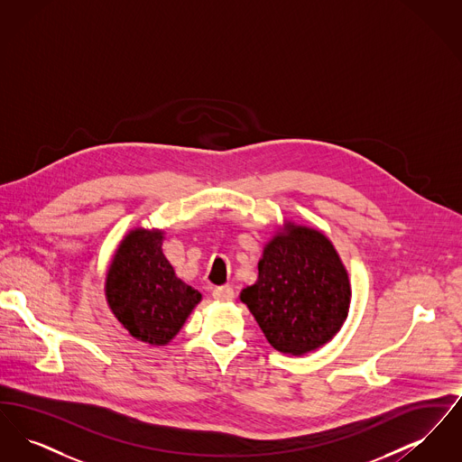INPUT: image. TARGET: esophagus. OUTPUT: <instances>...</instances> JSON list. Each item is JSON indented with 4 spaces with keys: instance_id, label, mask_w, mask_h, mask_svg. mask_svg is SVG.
I'll use <instances>...</instances> for the list:
<instances>
[{
    "instance_id": "1",
    "label": "esophagus",
    "mask_w": 462,
    "mask_h": 462,
    "mask_svg": "<svg viewBox=\"0 0 462 462\" xmlns=\"http://www.w3.org/2000/svg\"><path fill=\"white\" fill-rule=\"evenodd\" d=\"M213 298L218 301H230V300H234V289L230 286L215 287Z\"/></svg>"
}]
</instances>
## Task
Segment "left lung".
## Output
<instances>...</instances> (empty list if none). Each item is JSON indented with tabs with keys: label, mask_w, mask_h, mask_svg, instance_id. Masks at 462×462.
Listing matches in <instances>:
<instances>
[{
	"label": "left lung",
	"mask_w": 462,
	"mask_h": 462,
	"mask_svg": "<svg viewBox=\"0 0 462 462\" xmlns=\"http://www.w3.org/2000/svg\"><path fill=\"white\" fill-rule=\"evenodd\" d=\"M239 298L277 352L307 355L343 328L352 284L324 232L286 220L263 245L256 282Z\"/></svg>",
	"instance_id": "left-lung-1"
}]
</instances>
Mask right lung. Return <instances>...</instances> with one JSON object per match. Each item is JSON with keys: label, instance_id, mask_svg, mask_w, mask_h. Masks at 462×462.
<instances>
[{"label": "right lung", "instance_id": "obj_1", "mask_svg": "<svg viewBox=\"0 0 462 462\" xmlns=\"http://www.w3.org/2000/svg\"><path fill=\"white\" fill-rule=\"evenodd\" d=\"M164 230L136 226L110 260L106 301L130 336L151 346H166L198 307L202 294L178 279L162 253Z\"/></svg>", "mask_w": 462, "mask_h": 462}]
</instances>
